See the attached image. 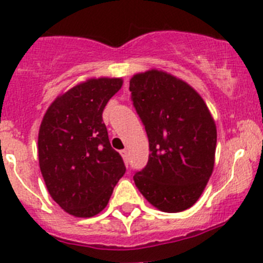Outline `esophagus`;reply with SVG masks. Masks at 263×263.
Listing matches in <instances>:
<instances>
[{
  "label": "esophagus",
  "mask_w": 263,
  "mask_h": 263,
  "mask_svg": "<svg viewBox=\"0 0 263 263\" xmlns=\"http://www.w3.org/2000/svg\"><path fill=\"white\" fill-rule=\"evenodd\" d=\"M121 155H122V158H123L124 163H126V164L128 165V152H127L126 149L121 150Z\"/></svg>",
  "instance_id": "34e87169"
}]
</instances>
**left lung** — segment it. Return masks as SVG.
<instances>
[{
  "label": "left lung",
  "mask_w": 263,
  "mask_h": 263,
  "mask_svg": "<svg viewBox=\"0 0 263 263\" xmlns=\"http://www.w3.org/2000/svg\"><path fill=\"white\" fill-rule=\"evenodd\" d=\"M129 91L150 147L135 185L157 210L182 212L195 204L212 176L215 119L199 93L164 70L136 73Z\"/></svg>",
  "instance_id": "1"
}]
</instances>
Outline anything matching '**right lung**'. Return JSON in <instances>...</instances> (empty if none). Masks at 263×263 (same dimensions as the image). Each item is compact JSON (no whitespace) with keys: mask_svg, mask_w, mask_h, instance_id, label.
Masks as SVG:
<instances>
[{"mask_svg":"<svg viewBox=\"0 0 263 263\" xmlns=\"http://www.w3.org/2000/svg\"><path fill=\"white\" fill-rule=\"evenodd\" d=\"M122 78H88L60 93L38 131V162L48 194L69 215L87 218L108 205L126 172L109 142L103 110Z\"/></svg>","mask_w":263,"mask_h":263,"instance_id":"right-lung-1","label":"right lung"}]
</instances>
